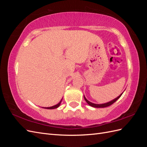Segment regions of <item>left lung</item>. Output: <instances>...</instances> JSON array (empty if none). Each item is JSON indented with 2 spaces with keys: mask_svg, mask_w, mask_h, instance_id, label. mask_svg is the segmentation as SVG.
<instances>
[{
  "mask_svg": "<svg viewBox=\"0 0 147 147\" xmlns=\"http://www.w3.org/2000/svg\"><path fill=\"white\" fill-rule=\"evenodd\" d=\"M122 94H123V93H122V94H120L118 97H117V98H115V99L112 100V101L109 102H107V103L102 104H94V103H92V102H90L89 100H88L86 99V97H84V99H85V100H86V102L88 103V104L90 105L91 106V107H96V108H104V107H109V106L111 105L112 104H113L114 103V102H116V101L119 98V97L121 96Z\"/></svg>",
  "mask_w": 147,
  "mask_h": 147,
  "instance_id": "obj_1",
  "label": "left lung"
}]
</instances>
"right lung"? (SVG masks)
I'll use <instances>...</instances> for the list:
<instances>
[{
	"label": "right lung",
	"instance_id": "1",
	"mask_svg": "<svg viewBox=\"0 0 147 147\" xmlns=\"http://www.w3.org/2000/svg\"><path fill=\"white\" fill-rule=\"evenodd\" d=\"M61 101H62V99H61V100L57 104H56V105H54V106L50 107H43V109H56V108L58 107L60 105V104H61Z\"/></svg>",
	"mask_w": 147,
	"mask_h": 147
}]
</instances>
